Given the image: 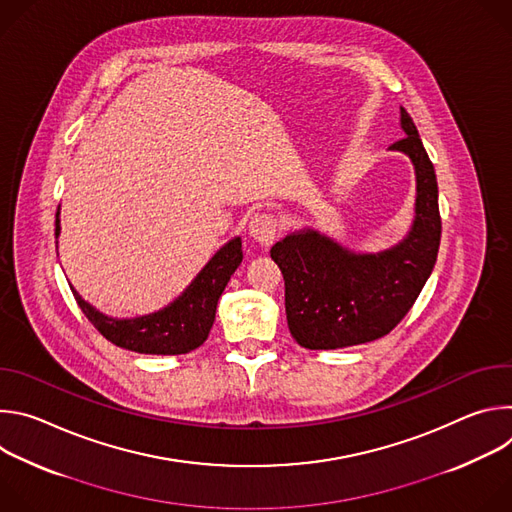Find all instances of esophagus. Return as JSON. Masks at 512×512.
Returning <instances> with one entry per match:
<instances>
[{
	"instance_id": "1",
	"label": "esophagus",
	"mask_w": 512,
	"mask_h": 512,
	"mask_svg": "<svg viewBox=\"0 0 512 512\" xmlns=\"http://www.w3.org/2000/svg\"><path fill=\"white\" fill-rule=\"evenodd\" d=\"M249 235L259 243V245H271L275 235H277V218L267 212L255 214L249 221Z\"/></svg>"
}]
</instances>
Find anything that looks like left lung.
<instances>
[{
    "mask_svg": "<svg viewBox=\"0 0 512 512\" xmlns=\"http://www.w3.org/2000/svg\"><path fill=\"white\" fill-rule=\"evenodd\" d=\"M401 127L407 135L391 150L405 152L417 176L415 221L403 243L377 255H354L316 231H302L271 247L285 281L287 326L304 348H344L389 334L435 265L442 237L435 170L403 107Z\"/></svg>",
    "mask_w": 512,
    "mask_h": 512,
    "instance_id": "8db88e82",
    "label": "left lung"
}]
</instances>
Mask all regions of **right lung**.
Here are the masks:
<instances>
[{"label":"right lung","mask_w":512,"mask_h":512,"mask_svg":"<svg viewBox=\"0 0 512 512\" xmlns=\"http://www.w3.org/2000/svg\"><path fill=\"white\" fill-rule=\"evenodd\" d=\"M58 216V212H56ZM60 225L56 218V237ZM243 261L241 239L229 241L221 251L206 263L198 277L188 285L184 294L168 308L150 316L131 320H117L97 312L87 304L75 289L77 304L89 322L115 346L139 352V354H186L198 348L214 324L218 298Z\"/></svg>","instance_id":"obj_1"}]
</instances>
